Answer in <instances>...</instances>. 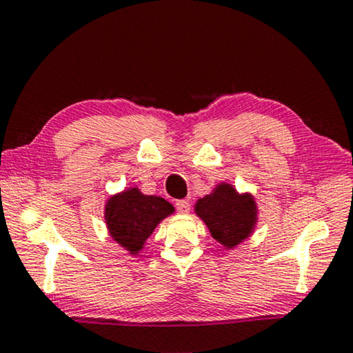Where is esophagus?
Segmentation results:
<instances>
[{
	"mask_svg": "<svg viewBox=\"0 0 353 353\" xmlns=\"http://www.w3.org/2000/svg\"><path fill=\"white\" fill-rule=\"evenodd\" d=\"M176 208H177V211H179V213H189V210H190L189 200H177L176 201Z\"/></svg>",
	"mask_w": 353,
	"mask_h": 353,
	"instance_id": "1",
	"label": "esophagus"
}]
</instances>
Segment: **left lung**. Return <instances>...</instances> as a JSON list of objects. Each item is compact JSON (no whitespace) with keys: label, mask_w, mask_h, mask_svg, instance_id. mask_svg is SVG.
Instances as JSON below:
<instances>
[{"label":"left lung","mask_w":353,"mask_h":353,"mask_svg":"<svg viewBox=\"0 0 353 353\" xmlns=\"http://www.w3.org/2000/svg\"><path fill=\"white\" fill-rule=\"evenodd\" d=\"M195 211L208 225L213 239L228 248L250 236L256 223L255 201L250 195H239L229 184H221L213 194L200 199Z\"/></svg>","instance_id":"obj_1"}]
</instances>
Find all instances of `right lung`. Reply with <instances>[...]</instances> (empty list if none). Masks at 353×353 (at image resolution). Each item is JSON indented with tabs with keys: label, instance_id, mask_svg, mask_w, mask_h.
I'll list each match as a JSON object with an SVG mask.
<instances>
[{
	"label": "right lung",
	"instance_id": "add662e5",
	"mask_svg": "<svg viewBox=\"0 0 353 353\" xmlns=\"http://www.w3.org/2000/svg\"><path fill=\"white\" fill-rule=\"evenodd\" d=\"M172 211L174 206L164 199L129 189L108 200L105 218L111 237L130 253H137L159 221Z\"/></svg>",
	"mask_w": 353,
	"mask_h": 353
}]
</instances>
